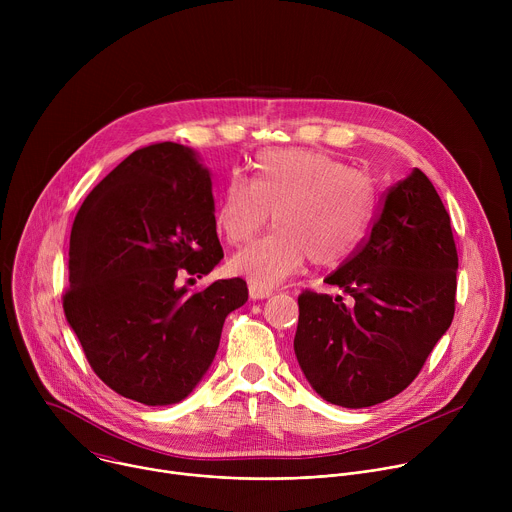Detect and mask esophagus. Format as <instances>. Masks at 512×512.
<instances>
[{"instance_id":"34e87169","label":"esophagus","mask_w":512,"mask_h":512,"mask_svg":"<svg viewBox=\"0 0 512 512\" xmlns=\"http://www.w3.org/2000/svg\"><path fill=\"white\" fill-rule=\"evenodd\" d=\"M273 294L271 289H267V287H259V285H249V296H251V300H265V298H269Z\"/></svg>"}]
</instances>
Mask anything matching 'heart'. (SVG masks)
<instances>
[{"label":"heart","mask_w":512,"mask_h":512,"mask_svg":"<svg viewBox=\"0 0 512 512\" xmlns=\"http://www.w3.org/2000/svg\"><path fill=\"white\" fill-rule=\"evenodd\" d=\"M377 208L373 182L316 150L261 152L251 180L231 178L214 223L231 245L251 241L271 218L275 231L231 259V271L259 287L294 275L308 259L330 267L350 257L367 235Z\"/></svg>","instance_id":"heart-1"}]
</instances>
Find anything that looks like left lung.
Listing matches in <instances>:
<instances>
[{
    "instance_id": "left-lung-1",
    "label": "left lung",
    "mask_w": 512,
    "mask_h": 512,
    "mask_svg": "<svg viewBox=\"0 0 512 512\" xmlns=\"http://www.w3.org/2000/svg\"><path fill=\"white\" fill-rule=\"evenodd\" d=\"M458 251L450 214L421 170L383 196L371 233L324 281L352 298L304 289L294 350L312 389L360 409L403 389L454 320Z\"/></svg>"
}]
</instances>
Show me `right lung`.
I'll return each instance as SVG.
<instances>
[{"label": "right lung", "mask_w": 512, "mask_h": 512, "mask_svg": "<svg viewBox=\"0 0 512 512\" xmlns=\"http://www.w3.org/2000/svg\"><path fill=\"white\" fill-rule=\"evenodd\" d=\"M221 259L210 174L190 148L148 145L93 188L72 223L62 308L107 387L152 407L192 393L249 298L241 277L180 285Z\"/></svg>", "instance_id": "1"}]
</instances>
